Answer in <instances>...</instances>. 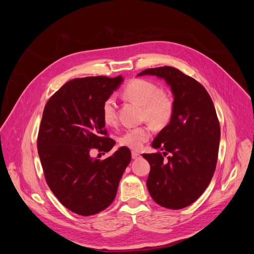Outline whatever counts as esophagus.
<instances>
[{"mask_svg":"<svg viewBox=\"0 0 254 254\" xmlns=\"http://www.w3.org/2000/svg\"><path fill=\"white\" fill-rule=\"evenodd\" d=\"M131 158H132L133 160H137V159H139V158H140V155H139L138 153H136V152L132 151V152H131Z\"/></svg>","mask_w":254,"mask_h":254,"instance_id":"1","label":"esophagus"}]
</instances>
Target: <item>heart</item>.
Masks as SVG:
<instances>
[{
	"mask_svg": "<svg viewBox=\"0 0 254 254\" xmlns=\"http://www.w3.org/2000/svg\"><path fill=\"white\" fill-rule=\"evenodd\" d=\"M123 94L142 107V118L147 119L154 127L162 128L170 123L174 112L173 100L154 82L141 78L132 79L124 88ZM101 115L106 126L117 124V104L113 97L103 102ZM151 127L147 126L128 128L121 135L120 143L124 147L137 150L151 137Z\"/></svg>",
	"mask_w": 254,
	"mask_h": 254,
	"instance_id": "1",
	"label": "heart"
}]
</instances>
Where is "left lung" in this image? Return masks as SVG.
Segmentation results:
<instances>
[{"label":"left lung","mask_w":254,"mask_h":254,"mask_svg":"<svg viewBox=\"0 0 254 254\" xmlns=\"http://www.w3.org/2000/svg\"><path fill=\"white\" fill-rule=\"evenodd\" d=\"M164 79L174 96L173 117L152 142L163 155L143 154L151 171L147 180L150 195L169 209L194 203L206 190L215 172L220 126L213 101L194 78L170 66L150 68L137 76ZM169 152L167 160L163 157Z\"/></svg>","instance_id":"obj_1"}]
</instances>
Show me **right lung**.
Segmentation results:
<instances>
[{
    "instance_id": "1",
    "label": "right lung",
    "mask_w": 254,
    "mask_h": 254,
    "mask_svg": "<svg viewBox=\"0 0 254 254\" xmlns=\"http://www.w3.org/2000/svg\"><path fill=\"white\" fill-rule=\"evenodd\" d=\"M115 78H75L47 101L37 148L46 182L57 199L82 216L99 213L115 200L130 151L121 147L102 161L92 149L110 152L116 144L107 137L102 121L103 102L123 83Z\"/></svg>"
}]
</instances>
